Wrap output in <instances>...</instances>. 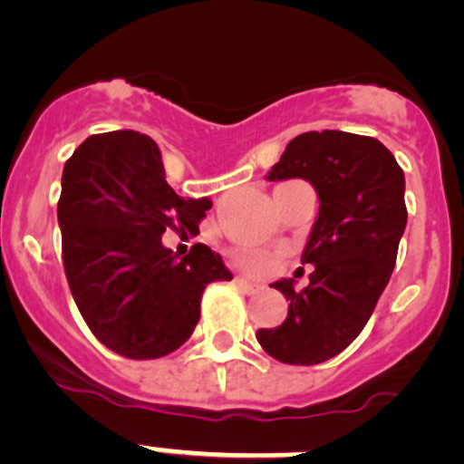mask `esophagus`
<instances>
[{
    "label": "esophagus",
    "instance_id": "obj_1",
    "mask_svg": "<svg viewBox=\"0 0 464 464\" xmlns=\"http://www.w3.org/2000/svg\"><path fill=\"white\" fill-rule=\"evenodd\" d=\"M234 284H237L238 288H243V291H247V293H255V291H259V284H255V282H250V279H246V277H237L234 279Z\"/></svg>",
    "mask_w": 464,
    "mask_h": 464
}]
</instances>
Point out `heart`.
Segmentation results:
<instances>
[{
    "label": "heart",
    "instance_id": "b5f03b06",
    "mask_svg": "<svg viewBox=\"0 0 464 464\" xmlns=\"http://www.w3.org/2000/svg\"><path fill=\"white\" fill-rule=\"evenodd\" d=\"M232 256L234 261H237V266H241L243 270L255 275H266L275 264L273 255L261 250H252V247H238V250H234Z\"/></svg>",
    "mask_w": 464,
    "mask_h": 464
}]
</instances>
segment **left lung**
I'll list each match as a JSON object with an SVG mask.
<instances>
[{"label":"left lung","mask_w":464,"mask_h":464,"mask_svg":"<svg viewBox=\"0 0 464 464\" xmlns=\"http://www.w3.org/2000/svg\"><path fill=\"white\" fill-rule=\"evenodd\" d=\"M268 180L302 178L320 198L302 264L309 284H270L288 300L279 327L259 329L256 341L288 365H318L341 354L368 324L397 261L406 230L403 171L374 137L343 130L302 132L288 141Z\"/></svg>","instance_id":"8db88e82"}]
</instances>
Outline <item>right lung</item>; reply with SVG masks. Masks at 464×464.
<instances>
[{
	"mask_svg": "<svg viewBox=\"0 0 464 464\" xmlns=\"http://www.w3.org/2000/svg\"><path fill=\"white\" fill-rule=\"evenodd\" d=\"M209 198H180L149 135H92L63 169L58 223L70 291L90 332L126 359H160L194 334L208 284L230 282L221 255L196 243L178 259L162 234H196Z\"/></svg>",
	"mask_w": 464,
	"mask_h": 464,
	"instance_id": "obj_1",
	"label": "right lung"
}]
</instances>
